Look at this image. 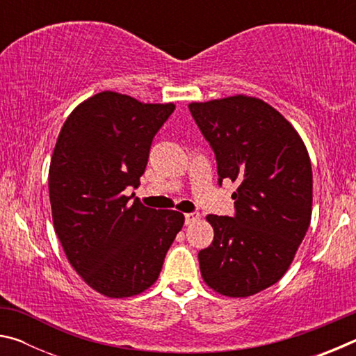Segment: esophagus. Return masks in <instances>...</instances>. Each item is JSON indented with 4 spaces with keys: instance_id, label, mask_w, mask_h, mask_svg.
I'll use <instances>...</instances> for the list:
<instances>
[{
    "instance_id": "1",
    "label": "esophagus",
    "mask_w": 356,
    "mask_h": 356,
    "mask_svg": "<svg viewBox=\"0 0 356 356\" xmlns=\"http://www.w3.org/2000/svg\"><path fill=\"white\" fill-rule=\"evenodd\" d=\"M200 220V213L193 212V213H186L185 215V225H193V222Z\"/></svg>"
}]
</instances>
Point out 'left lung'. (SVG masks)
Returning a JSON list of instances; mask_svg holds the SVG:
<instances>
[{"mask_svg": "<svg viewBox=\"0 0 356 356\" xmlns=\"http://www.w3.org/2000/svg\"><path fill=\"white\" fill-rule=\"evenodd\" d=\"M212 146L220 184L236 182V215H209L213 242L201 250L206 284L232 298L251 297L291 267L312 213L308 149L272 105L250 95L188 105Z\"/></svg>", "mask_w": 356, "mask_h": 356, "instance_id": "obj_1", "label": "left lung"}]
</instances>
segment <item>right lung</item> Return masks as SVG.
Instances as JSON below:
<instances>
[{
	"label": "right lung",
	"instance_id": "right-lung-1",
	"mask_svg": "<svg viewBox=\"0 0 356 356\" xmlns=\"http://www.w3.org/2000/svg\"><path fill=\"white\" fill-rule=\"evenodd\" d=\"M174 108L104 91L81 102L59 131L48 171L53 226L75 272L105 297L147 291L184 226L180 212L125 195L140 185L150 144Z\"/></svg>",
	"mask_w": 356,
	"mask_h": 356
}]
</instances>
